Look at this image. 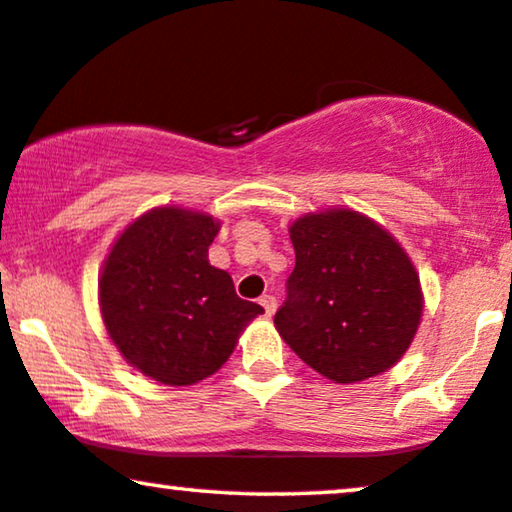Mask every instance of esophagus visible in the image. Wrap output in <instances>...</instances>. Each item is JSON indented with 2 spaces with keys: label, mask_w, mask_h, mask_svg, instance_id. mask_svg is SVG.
Wrapping results in <instances>:
<instances>
[{
  "label": "esophagus",
  "mask_w": 512,
  "mask_h": 512,
  "mask_svg": "<svg viewBox=\"0 0 512 512\" xmlns=\"http://www.w3.org/2000/svg\"><path fill=\"white\" fill-rule=\"evenodd\" d=\"M260 304L264 306V311H267V316H274V311H276V297L274 295H262Z\"/></svg>",
  "instance_id": "obj_1"
}]
</instances>
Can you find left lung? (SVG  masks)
Returning a JSON list of instances; mask_svg holds the SVG:
<instances>
[{
    "instance_id": "1",
    "label": "left lung",
    "mask_w": 512,
    "mask_h": 512,
    "mask_svg": "<svg viewBox=\"0 0 512 512\" xmlns=\"http://www.w3.org/2000/svg\"><path fill=\"white\" fill-rule=\"evenodd\" d=\"M295 269L276 330L335 384L377 377L410 349L424 311L419 276L400 243L349 208L292 222Z\"/></svg>"
}]
</instances>
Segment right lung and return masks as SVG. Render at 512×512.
I'll return each mask as SVG.
<instances>
[{
	"instance_id": "1",
	"label": "right lung",
	"mask_w": 512,
	"mask_h": 512,
	"mask_svg": "<svg viewBox=\"0 0 512 512\" xmlns=\"http://www.w3.org/2000/svg\"><path fill=\"white\" fill-rule=\"evenodd\" d=\"M220 222L185 208H154L109 250L100 311L126 363L166 386H192L227 363L260 304L236 295L208 262Z\"/></svg>"
}]
</instances>
